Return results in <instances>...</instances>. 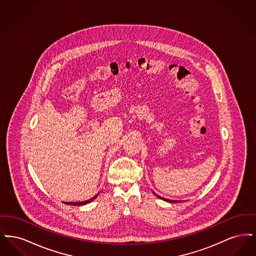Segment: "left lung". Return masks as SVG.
<instances>
[{
	"label": "left lung",
	"mask_w": 256,
	"mask_h": 256,
	"mask_svg": "<svg viewBox=\"0 0 256 256\" xmlns=\"http://www.w3.org/2000/svg\"><path fill=\"white\" fill-rule=\"evenodd\" d=\"M154 195L156 196L159 198H161V200H166V202H180V200H168V198H162V196H160L156 195V193H154Z\"/></svg>",
	"instance_id": "8db88e82"
}]
</instances>
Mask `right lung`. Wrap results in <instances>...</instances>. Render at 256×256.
<instances>
[{
    "label": "right lung",
    "instance_id": "obj_1",
    "mask_svg": "<svg viewBox=\"0 0 256 256\" xmlns=\"http://www.w3.org/2000/svg\"><path fill=\"white\" fill-rule=\"evenodd\" d=\"M98 195V194H97L96 196H94L93 198H91L90 200H86V202H64V204H69V206H84V204H89V202H91L92 200H94L97 198Z\"/></svg>",
    "mask_w": 256,
    "mask_h": 256
}]
</instances>
